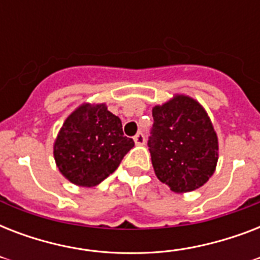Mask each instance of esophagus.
<instances>
[{
  "instance_id": "1",
  "label": "esophagus",
  "mask_w": 260,
  "mask_h": 260,
  "mask_svg": "<svg viewBox=\"0 0 260 260\" xmlns=\"http://www.w3.org/2000/svg\"><path fill=\"white\" fill-rule=\"evenodd\" d=\"M134 140L138 146H143V144L146 143V138H144V135H143L142 132H139V134L134 138Z\"/></svg>"
}]
</instances>
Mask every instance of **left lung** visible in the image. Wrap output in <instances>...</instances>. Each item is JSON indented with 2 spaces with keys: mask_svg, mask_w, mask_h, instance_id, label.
<instances>
[{
  "mask_svg": "<svg viewBox=\"0 0 260 260\" xmlns=\"http://www.w3.org/2000/svg\"><path fill=\"white\" fill-rule=\"evenodd\" d=\"M148 140L155 175L174 193L201 187L218 160L217 134L204 106L185 94L152 108Z\"/></svg>",
  "mask_w": 260,
  "mask_h": 260,
  "instance_id": "left-lung-1",
  "label": "left lung"
}]
</instances>
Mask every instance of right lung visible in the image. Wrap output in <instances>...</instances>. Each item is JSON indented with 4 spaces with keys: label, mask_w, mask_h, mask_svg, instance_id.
<instances>
[{
    "label": "right lung",
    "mask_w": 260,
    "mask_h": 260,
    "mask_svg": "<svg viewBox=\"0 0 260 260\" xmlns=\"http://www.w3.org/2000/svg\"><path fill=\"white\" fill-rule=\"evenodd\" d=\"M134 146L122 134L121 120L105 104L85 102L63 122L55 139L54 158L71 183L93 187L114 173Z\"/></svg>",
    "instance_id": "1"
}]
</instances>
